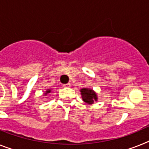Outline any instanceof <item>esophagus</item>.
<instances>
[{"label": "esophagus", "mask_w": 149, "mask_h": 149, "mask_svg": "<svg viewBox=\"0 0 149 149\" xmlns=\"http://www.w3.org/2000/svg\"><path fill=\"white\" fill-rule=\"evenodd\" d=\"M63 87H71V83H70V82H69V83H67V84L63 85Z\"/></svg>", "instance_id": "obj_1"}]
</instances>
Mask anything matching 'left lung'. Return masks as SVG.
Here are the masks:
<instances>
[{
  "mask_svg": "<svg viewBox=\"0 0 149 149\" xmlns=\"http://www.w3.org/2000/svg\"><path fill=\"white\" fill-rule=\"evenodd\" d=\"M81 95H82V99L85 102L88 104H92L94 101L97 100L96 94L91 89L88 88H82L81 89Z\"/></svg>",
  "mask_w": 149,
  "mask_h": 149,
  "instance_id": "obj_1",
  "label": "left lung"
}]
</instances>
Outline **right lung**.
<instances>
[{
    "mask_svg": "<svg viewBox=\"0 0 149 149\" xmlns=\"http://www.w3.org/2000/svg\"><path fill=\"white\" fill-rule=\"evenodd\" d=\"M50 92H51V90H47V92H46V94H47V93H50Z\"/></svg>",
    "mask_w": 149,
    "mask_h": 149,
    "instance_id": "right-lung-1",
    "label": "right lung"
}]
</instances>
